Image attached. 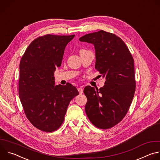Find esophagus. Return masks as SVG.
Listing matches in <instances>:
<instances>
[{
    "label": "esophagus",
    "mask_w": 160,
    "mask_h": 160,
    "mask_svg": "<svg viewBox=\"0 0 160 160\" xmlns=\"http://www.w3.org/2000/svg\"><path fill=\"white\" fill-rule=\"evenodd\" d=\"M78 92H79L80 94H82L83 93V89L81 87L78 88Z\"/></svg>",
    "instance_id": "esophagus-1"
}]
</instances>
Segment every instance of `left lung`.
<instances>
[{"label": "left lung", "mask_w": 160, "mask_h": 160, "mask_svg": "<svg viewBox=\"0 0 160 160\" xmlns=\"http://www.w3.org/2000/svg\"><path fill=\"white\" fill-rule=\"evenodd\" d=\"M79 40L94 44L95 68L106 78L99 89L85 87V112L96 127L110 128L122 120L132 103L136 87L133 59L125 42L113 33L101 30Z\"/></svg>", "instance_id": "left-lung-1"}]
</instances>
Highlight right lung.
Segmentation results:
<instances>
[{"mask_svg": "<svg viewBox=\"0 0 160 160\" xmlns=\"http://www.w3.org/2000/svg\"><path fill=\"white\" fill-rule=\"evenodd\" d=\"M45 35L28 45L19 63V96L25 115L38 129L51 132L64 122L70 102L78 91L68 83L55 85L66 45L75 37Z\"/></svg>", "mask_w": 160, "mask_h": 160, "instance_id": "obj_1", "label": "right lung"}]
</instances>
